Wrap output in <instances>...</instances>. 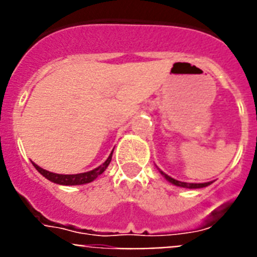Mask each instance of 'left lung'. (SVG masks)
<instances>
[{"label": "left lung", "mask_w": 257, "mask_h": 257, "mask_svg": "<svg viewBox=\"0 0 257 257\" xmlns=\"http://www.w3.org/2000/svg\"><path fill=\"white\" fill-rule=\"evenodd\" d=\"M161 174L165 176L166 180H169L170 183L174 184V185H176V187H181V188H189V189H198V188H205L207 187V185H210L212 181H210V183H202V184H194V183H183V181H179L176 180V179L171 178V176H169L167 174H165V172L160 171Z\"/></svg>", "instance_id": "left-lung-1"}]
</instances>
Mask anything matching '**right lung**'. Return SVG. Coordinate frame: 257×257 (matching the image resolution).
Returning a JSON list of instances; mask_svg holds the SVG:
<instances>
[{
  "label": "right lung",
  "mask_w": 257,
  "mask_h": 257,
  "mask_svg": "<svg viewBox=\"0 0 257 257\" xmlns=\"http://www.w3.org/2000/svg\"><path fill=\"white\" fill-rule=\"evenodd\" d=\"M112 154H113V151L112 153L109 154V157L106 158L105 162H104L103 165L99 166V167H96V169L91 170V171L82 172V174H76V175L54 174V172H50L47 171V170L41 169L40 166L36 165V163H33V166H35L36 170H37L42 176H45L47 180L52 181V183L59 184V185H82V184H87L94 181L99 175H101L104 171H105L108 165L110 163V161H112Z\"/></svg>",
  "instance_id": "add662e5"
}]
</instances>
